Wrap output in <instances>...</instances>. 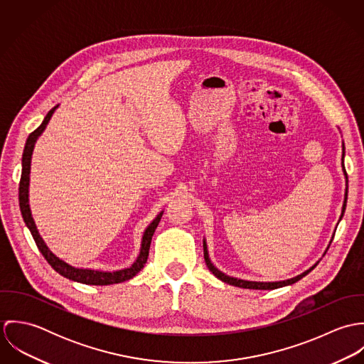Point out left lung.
Segmentation results:
<instances>
[{"instance_id": "left-lung-1", "label": "left lung", "mask_w": 364, "mask_h": 364, "mask_svg": "<svg viewBox=\"0 0 364 364\" xmlns=\"http://www.w3.org/2000/svg\"><path fill=\"white\" fill-rule=\"evenodd\" d=\"M343 149V153H342V168H343V173H345V178L348 179V173H346V169H345V164H343V156H345V146H342ZM346 199H348V188H346V192H345V202H343V208H342V214H341V218L343 217V213H345V208H346ZM203 251H205V260H206V264H208V270L213 272V274L215 277H218L221 282L224 283H228V284H232L235 287H242V289H255V290H273V289H279V287H283V286H289V284H293L296 282H299L300 279H303L306 274H309L311 272L312 269L316 266L314 264L311 269H309L307 272L293 277V279H289V280H283V282H267V283H263V282H248V280H242V279H235V277H231V276H227L225 273L220 272L208 258V245H206V241H203Z\"/></svg>"}]
</instances>
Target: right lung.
I'll use <instances>...</instances> for the list:
<instances>
[{
  "mask_svg": "<svg viewBox=\"0 0 364 364\" xmlns=\"http://www.w3.org/2000/svg\"><path fill=\"white\" fill-rule=\"evenodd\" d=\"M57 106H54L52 110L46 114L45 120L42 122V124L29 134L25 149H23V154H22V175H21V181H19V208H21V213L23 217V221L26 224V227L29 228L39 251L42 252V255L45 257V259L49 262V264L52 266L53 269L74 282L78 283H84V284H94V286H107V284H114V283H122L126 282L132 277H134L146 264L147 258H149V251H150V244H151V238L154 235L156 225L164 214V211H161L156 218L153 220V223L146 228L144 235H143V241H141V250H140V255L137 257L136 262L127 267V269H122V270H116V272H101V270H92V269H78L74 267L68 263H65L64 260L57 258L52 251L48 248V245L45 244V241L42 240V237L39 235V231L35 225V221L32 218V213L29 208V173H31V158H32V153H33V147L35 143L38 140V137L43 133V130L46 129L50 117H52L54 110Z\"/></svg>",
  "mask_w": 364,
  "mask_h": 364,
  "instance_id": "1",
  "label": "right lung"
}]
</instances>
